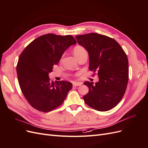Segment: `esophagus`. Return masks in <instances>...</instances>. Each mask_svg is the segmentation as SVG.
I'll list each match as a JSON object with an SVG mask.
<instances>
[{
    "instance_id": "esophagus-1",
    "label": "esophagus",
    "mask_w": 148,
    "mask_h": 148,
    "mask_svg": "<svg viewBox=\"0 0 148 148\" xmlns=\"http://www.w3.org/2000/svg\"><path fill=\"white\" fill-rule=\"evenodd\" d=\"M82 84V83H77V82H73V86H80Z\"/></svg>"
}]
</instances>
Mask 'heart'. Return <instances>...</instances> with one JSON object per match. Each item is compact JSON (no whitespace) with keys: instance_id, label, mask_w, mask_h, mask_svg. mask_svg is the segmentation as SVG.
Wrapping results in <instances>:
<instances>
[{"instance_id":"obj_1","label":"heart","mask_w":148,"mask_h":148,"mask_svg":"<svg viewBox=\"0 0 148 148\" xmlns=\"http://www.w3.org/2000/svg\"><path fill=\"white\" fill-rule=\"evenodd\" d=\"M84 50V49L83 47L81 46H77L76 47L74 48V50H73V52H74V54L75 55H77V53H78L79 52H80L81 51Z\"/></svg>"}]
</instances>
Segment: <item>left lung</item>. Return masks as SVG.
Wrapping results in <instances>:
<instances>
[{"instance_id": "8db88e82", "label": "left lung", "mask_w": 148, "mask_h": 148, "mask_svg": "<svg viewBox=\"0 0 148 148\" xmlns=\"http://www.w3.org/2000/svg\"><path fill=\"white\" fill-rule=\"evenodd\" d=\"M75 38L89 53V70L97 72L99 77L95 84L84 83L89 92L83 99L94 109L109 110L120 102L126 91L128 81L127 54L115 39L105 35L92 33Z\"/></svg>"}]
</instances>
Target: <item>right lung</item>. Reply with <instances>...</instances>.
I'll list each match as a JSON object with an SVG mask.
<instances>
[{"label":"right lung","instance_id":"1","mask_svg":"<svg viewBox=\"0 0 148 148\" xmlns=\"http://www.w3.org/2000/svg\"><path fill=\"white\" fill-rule=\"evenodd\" d=\"M76 43L71 35L47 34L35 39L21 53L16 65L18 79L26 99L35 109L48 112L64 102L72 84L53 83L48 74L66 49Z\"/></svg>","mask_w":148,"mask_h":148}]
</instances>
